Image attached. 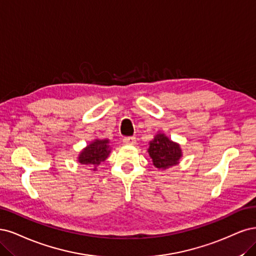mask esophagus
Masks as SVG:
<instances>
[{"mask_svg":"<svg viewBox=\"0 0 256 256\" xmlns=\"http://www.w3.org/2000/svg\"><path fill=\"white\" fill-rule=\"evenodd\" d=\"M123 142L126 144H136V138L134 136H128L123 138Z\"/></svg>","mask_w":256,"mask_h":256,"instance_id":"esophagus-1","label":"esophagus"}]
</instances>
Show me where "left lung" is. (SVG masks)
Masks as SVG:
<instances>
[{"label": "left lung", "mask_w": 256, "mask_h": 256, "mask_svg": "<svg viewBox=\"0 0 256 256\" xmlns=\"http://www.w3.org/2000/svg\"><path fill=\"white\" fill-rule=\"evenodd\" d=\"M149 152L153 164L158 169H167L176 166L182 158V150L178 144L173 142L166 135L158 133L150 142Z\"/></svg>", "instance_id": "8db88e82"}]
</instances>
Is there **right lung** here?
<instances>
[{
    "mask_svg": "<svg viewBox=\"0 0 256 256\" xmlns=\"http://www.w3.org/2000/svg\"><path fill=\"white\" fill-rule=\"evenodd\" d=\"M110 153V146L108 139H94L80 153L78 162L82 164H88V166L94 167L92 170L96 171V166L108 158Z\"/></svg>",
    "mask_w": 256,
    "mask_h": 256,
    "instance_id": "right-lung-1",
    "label": "right lung"
}]
</instances>
